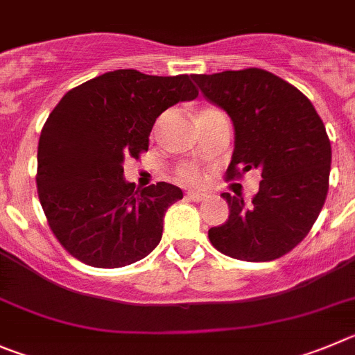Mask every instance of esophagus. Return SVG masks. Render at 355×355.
<instances>
[{
    "label": "esophagus",
    "instance_id": "1",
    "mask_svg": "<svg viewBox=\"0 0 355 355\" xmlns=\"http://www.w3.org/2000/svg\"><path fill=\"white\" fill-rule=\"evenodd\" d=\"M187 197L193 202H202V200L207 199V193H204V191H188Z\"/></svg>",
    "mask_w": 355,
    "mask_h": 355
}]
</instances>
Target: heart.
Masks as SVG:
<instances>
[{
  "label": "heart",
  "mask_w": 355,
  "mask_h": 355,
  "mask_svg": "<svg viewBox=\"0 0 355 355\" xmlns=\"http://www.w3.org/2000/svg\"><path fill=\"white\" fill-rule=\"evenodd\" d=\"M204 110H209V109H204ZM200 112H202V110H200ZM175 175H178V180L188 184H199L200 181H202V172H200L199 167L193 164L180 165L178 171H175Z\"/></svg>",
  "instance_id": "b5f03b06"
}]
</instances>
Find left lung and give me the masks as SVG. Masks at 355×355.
Instances as JSON below:
<instances>
[{"label":"left lung","mask_w":355,"mask_h":355,"mask_svg":"<svg viewBox=\"0 0 355 355\" xmlns=\"http://www.w3.org/2000/svg\"><path fill=\"white\" fill-rule=\"evenodd\" d=\"M202 95L229 114L234 153L227 180L257 168V195L222 193L229 220L207 236L218 252L246 262L279 259L303 241L329 190L331 142L310 100L260 68L193 76Z\"/></svg>","instance_id":"8db88e82"}]
</instances>
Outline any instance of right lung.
Listing matches in <instances>:
<instances>
[{
	"mask_svg": "<svg viewBox=\"0 0 355 355\" xmlns=\"http://www.w3.org/2000/svg\"><path fill=\"white\" fill-rule=\"evenodd\" d=\"M199 96L188 76L114 70L60 100L38 141L37 188L47 222L70 255L93 268H123L158 246L181 188L125 181V158L149 148L156 118Z\"/></svg>",
	"mask_w": 355,
	"mask_h": 355,
	"instance_id": "1",
	"label": "right lung"
}]
</instances>
